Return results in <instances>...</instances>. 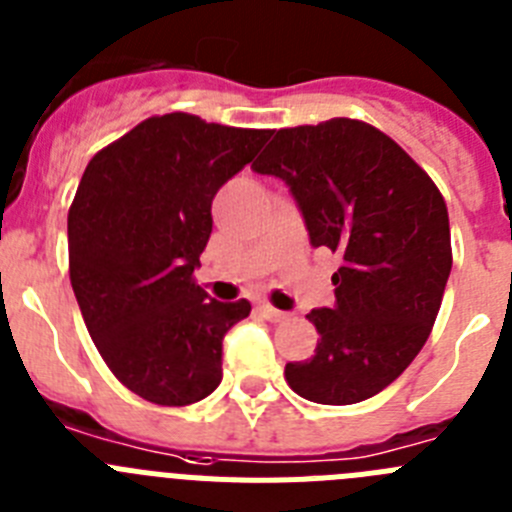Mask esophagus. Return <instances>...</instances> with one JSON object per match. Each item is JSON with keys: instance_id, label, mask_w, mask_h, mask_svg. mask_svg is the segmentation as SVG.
I'll return each mask as SVG.
<instances>
[{"instance_id": "esophagus-1", "label": "esophagus", "mask_w": 512, "mask_h": 512, "mask_svg": "<svg viewBox=\"0 0 512 512\" xmlns=\"http://www.w3.org/2000/svg\"><path fill=\"white\" fill-rule=\"evenodd\" d=\"M259 312L266 320H271V323H279V320L287 318V312L277 310V307H271V305H259Z\"/></svg>"}]
</instances>
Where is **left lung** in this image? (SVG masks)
Instances as JSON below:
<instances>
[{"label":"left lung","instance_id":"1","mask_svg":"<svg viewBox=\"0 0 512 512\" xmlns=\"http://www.w3.org/2000/svg\"><path fill=\"white\" fill-rule=\"evenodd\" d=\"M259 174L284 179L310 243L341 256L336 305L307 315L315 356L284 366L320 405H354L395 382L431 336L451 274L449 210L433 179L369 122L277 130Z\"/></svg>","mask_w":512,"mask_h":512}]
</instances>
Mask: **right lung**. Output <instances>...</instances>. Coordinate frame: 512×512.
Instances as JSON below:
<instances>
[{"label":"right lung","instance_id":"obj_1","mask_svg":"<svg viewBox=\"0 0 512 512\" xmlns=\"http://www.w3.org/2000/svg\"><path fill=\"white\" fill-rule=\"evenodd\" d=\"M271 130L187 112L153 115L89 161L69 210V277L89 336L130 392L164 408L223 379V336L248 300H207L194 282L217 189Z\"/></svg>","mask_w":512,"mask_h":512}]
</instances>
